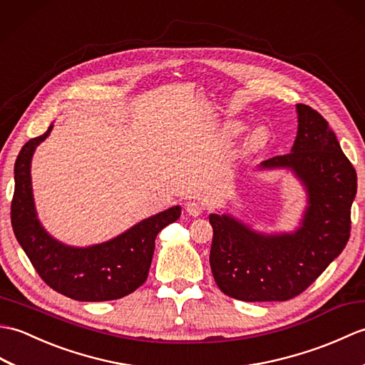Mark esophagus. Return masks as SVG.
<instances>
[{"label":"esophagus","instance_id":"34e87169","mask_svg":"<svg viewBox=\"0 0 365 365\" xmlns=\"http://www.w3.org/2000/svg\"><path fill=\"white\" fill-rule=\"evenodd\" d=\"M185 210H187V214H189V215H192V217H198V215L203 214L205 206L201 205L200 201L192 200V201H187V203H185Z\"/></svg>","mask_w":365,"mask_h":365}]
</instances>
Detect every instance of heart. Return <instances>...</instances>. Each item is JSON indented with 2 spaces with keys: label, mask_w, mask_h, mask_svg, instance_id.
<instances>
[{
  "label": "heart",
  "mask_w": 365,
  "mask_h": 365,
  "mask_svg": "<svg viewBox=\"0 0 365 365\" xmlns=\"http://www.w3.org/2000/svg\"><path fill=\"white\" fill-rule=\"evenodd\" d=\"M244 125L240 123V121H231V123H228V131L232 134V135H237L240 134L242 131H244ZM270 140V135H269V131H267L265 128H255L253 131H251L247 137V148L248 150H261L264 147H267V143H269Z\"/></svg>",
  "instance_id": "heart-1"
}]
</instances>
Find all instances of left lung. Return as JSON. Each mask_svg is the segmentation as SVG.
I'll use <instances>...</instances> for the list:
<instances>
[{
  "label": "left lung",
  "instance_id": "left-lung-1",
  "mask_svg": "<svg viewBox=\"0 0 365 365\" xmlns=\"http://www.w3.org/2000/svg\"><path fill=\"white\" fill-rule=\"evenodd\" d=\"M298 131L289 155L259 170H290L306 192L295 231L259 232L230 214H209L210 270L225 295L242 302H286L309 287L350 237L358 178L328 121L297 104Z\"/></svg>",
  "mask_w": 365,
  "mask_h": 365
}]
</instances>
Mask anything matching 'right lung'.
<instances>
[{"label":"right lung","instance_id":"add662e5","mask_svg":"<svg viewBox=\"0 0 365 365\" xmlns=\"http://www.w3.org/2000/svg\"><path fill=\"white\" fill-rule=\"evenodd\" d=\"M53 129L23 145L15 160L11 206L14 234L48 286L78 302H109L133 294L148 278L155 240L176 222L181 206L168 207L135 223L117 237L91 247H71L54 239L38 220L31 181L34 151Z\"/></svg>","mask_w":365,"mask_h":365}]
</instances>
